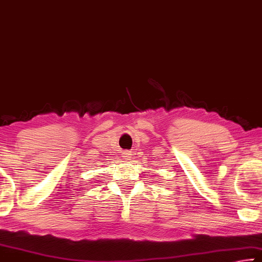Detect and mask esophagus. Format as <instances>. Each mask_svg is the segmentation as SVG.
<instances>
[{"label":"esophagus","mask_w":262,"mask_h":262,"mask_svg":"<svg viewBox=\"0 0 262 262\" xmlns=\"http://www.w3.org/2000/svg\"><path fill=\"white\" fill-rule=\"evenodd\" d=\"M132 156H134V154H132L131 151H124L123 152V157H124V159H125V160H130Z\"/></svg>","instance_id":"obj_1"}]
</instances>
